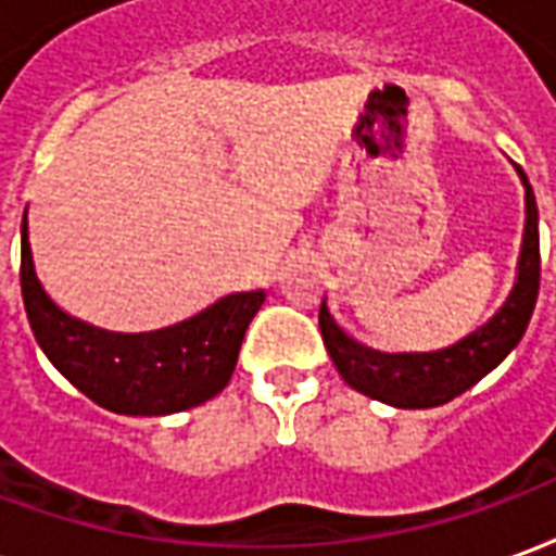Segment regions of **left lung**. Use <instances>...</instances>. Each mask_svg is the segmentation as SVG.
<instances>
[{"label":"left lung","mask_w":556,"mask_h":556,"mask_svg":"<svg viewBox=\"0 0 556 556\" xmlns=\"http://www.w3.org/2000/svg\"><path fill=\"white\" fill-rule=\"evenodd\" d=\"M518 178L525 184V235H521L515 286L501 309L473 333H467L446 349L390 354L349 337L337 325L325 301L318 313V327L327 354L339 375L345 378V384L393 408H438L462 396L494 366L506 361V354L525 337L539 294V207L521 169Z\"/></svg>","instance_id":"obj_1"}]
</instances>
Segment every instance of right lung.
<instances>
[{
    "label": "right lung",
    "instance_id": "1",
    "mask_svg": "<svg viewBox=\"0 0 556 556\" xmlns=\"http://www.w3.org/2000/svg\"><path fill=\"white\" fill-rule=\"evenodd\" d=\"M20 289L31 333L83 396L127 417H166L195 408L229 384L243 333L265 303V289L235 291L187 321L115 333L67 315L35 274L29 217L20 229Z\"/></svg>",
    "mask_w": 556,
    "mask_h": 556
}]
</instances>
